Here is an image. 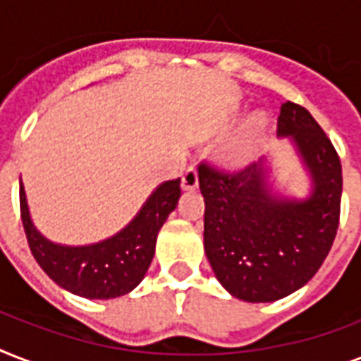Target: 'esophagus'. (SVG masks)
I'll list each match as a JSON object with an SVG mask.
<instances>
[{
    "instance_id": "esophagus-1",
    "label": "esophagus",
    "mask_w": 361,
    "mask_h": 361,
    "mask_svg": "<svg viewBox=\"0 0 361 361\" xmlns=\"http://www.w3.org/2000/svg\"><path fill=\"white\" fill-rule=\"evenodd\" d=\"M181 187H183V191H192L198 187V172L195 166H189L185 170V174L181 178Z\"/></svg>"
}]
</instances>
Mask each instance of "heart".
I'll return each instance as SVG.
<instances>
[{
  "mask_svg": "<svg viewBox=\"0 0 361 361\" xmlns=\"http://www.w3.org/2000/svg\"><path fill=\"white\" fill-rule=\"evenodd\" d=\"M266 130H268V116L262 114V112L251 116L247 123L226 144V163L234 169H243L249 163H252L258 149H260V142H262Z\"/></svg>",
  "mask_w": 361,
  "mask_h": 361,
  "instance_id": "b5f03b06",
  "label": "heart"
}]
</instances>
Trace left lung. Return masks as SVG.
<instances>
[{
	"label": "left lung",
	"instance_id": "8db88e82",
	"mask_svg": "<svg viewBox=\"0 0 361 361\" xmlns=\"http://www.w3.org/2000/svg\"><path fill=\"white\" fill-rule=\"evenodd\" d=\"M277 136L290 138L309 176L305 198L281 192L266 157L240 172L198 166L206 257L221 285L251 303L275 302L307 285L339 226L343 174L330 138L290 101L281 106Z\"/></svg>",
	"mask_w": 361,
	"mask_h": 361
}]
</instances>
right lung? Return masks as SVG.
I'll list each match as a JSON object with an SVG mask.
<instances>
[{"label":"right lung","mask_w":361,"mask_h":361,"mask_svg":"<svg viewBox=\"0 0 361 361\" xmlns=\"http://www.w3.org/2000/svg\"><path fill=\"white\" fill-rule=\"evenodd\" d=\"M180 197V178L164 181L129 225L90 245H61L42 236L31 221L24 185H20V212L31 252L56 285L87 300H112L140 285L155 255L159 231Z\"/></svg>","instance_id":"1"}]
</instances>
